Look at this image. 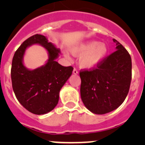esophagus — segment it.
Segmentation results:
<instances>
[{"instance_id":"34e87169","label":"esophagus","mask_w":145,"mask_h":145,"mask_svg":"<svg viewBox=\"0 0 145 145\" xmlns=\"http://www.w3.org/2000/svg\"><path fill=\"white\" fill-rule=\"evenodd\" d=\"M73 74H76V75H77V74H78V71H77V70L76 69H74L73 70Z\"/></svg>"}]
</instances>
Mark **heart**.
Here are the masks:
<instances>
[{"mask_svg":"<svg viewBox=\"0 0 145 145\" xmlns=\"http://www.w3.org/2000/svg\"><path fill=\"white\" fill-rule=\"evenodd\" d=\"M70 50L74 56H80L78 59L80 67L85 69H92L105 60L108 53V47L105 43L90 40L74 45ZM63 55L67 59H71V54L67 50H63Z\"/></svg>","mask_w":145,"mask_h":145,"instance_id":"heart-1","label":"heart"}]
</instances>
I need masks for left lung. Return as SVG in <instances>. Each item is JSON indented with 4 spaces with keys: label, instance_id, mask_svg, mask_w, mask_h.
Here are the masks:
<instances>
[{
    "label": "left lung",
    "instance_id": "8db88e82",
    "mask_svg": "<svg viewBox=\"0 0 145 145\" xmlns=\"http://www.w3.org/2000/svg\"><path fill=\"white\" fill-rule=\"evenodd\" d=\"M116 51L91 71L80 72L81 97L86 107L95 114L117 109L129 91L132 76L131 55L120 43Z\"/></svg>",
    "mask_w": 145,
    "mask_h": 145
}]
</instances>
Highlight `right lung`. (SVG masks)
Masks as SVG:
<instances>
[{"label": "right lung", "instance_id": "obj_1", "mask_svg": "<svg viewBox=\"0 0 145 145\" xmlns=\"http://www.w3.org/2000/svg\"><path fill=\"white\" fill-rule=\"evenodd\" d=\"M40 44L48 52L44 65L29 70L24 64V56L28 47ZM60 49L48 42L46 36L36 34L20 45L12 62V88L20 103L29 112L37 115L51 112L57 105L59 91L71 76L74 68L63 67L56 62Z\"/></svg>", "mask_w": 145, "mask_h": 145}]
</instances>
